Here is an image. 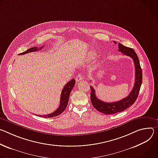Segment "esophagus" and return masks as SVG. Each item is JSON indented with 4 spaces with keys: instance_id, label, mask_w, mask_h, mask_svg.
Instances as JSON below:
<instances>
[{
    "instance_id": "obj_1",
    "label": "esophagus",
    "mask_w": 158,
    "mask_h": 158,
    "mask_svg": "<svg viewBox=\"0 0 158 158\" xmlns=\"http://www.w3.org/2000/svg\"><path fill=\"white\" fill-rule=\"evenodd\" d=\"M83 78V76H82L81 75L79 74V75H78L76 77L75 80H76V81H77V82H79V81H80L81 80H82Z\"/></svg>"
}]
</instances>
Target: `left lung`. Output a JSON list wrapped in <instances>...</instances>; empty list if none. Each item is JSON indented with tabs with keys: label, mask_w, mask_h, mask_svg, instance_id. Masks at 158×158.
Segmentation results:
<instances>
[{
	"label": "left lung",
	"mask_w": 158,
	"mask_h": 158,
	"mask_svg": "<svg viewBox=\"0 0 158 158\" xmlns=\"http://www.w3.org/2000/svg\"><path fill=\"white\" fill-rule=\"evenodd\" d=\"M116 44V41H114ZM118 51L123 53V55L128 56L132 58L135 65V83L133 89L129 95L126 98L119 101L107 103L99 100L95 95V91L92 86H90L91 94L90 100L93 106L100 112L110 115L118 112H120L128 109L135 102L143 81L142 69L140 65L139 60L137 54L132 48L126 47L118 43Z\"/></svg>",
	"instance_id": "1"
}]
</instances>
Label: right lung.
<instances>
[{
    "instance_id": "obj_1",
    "label": "right lung",
    "mask_w": 158,
    "mask_h": 158,
    "mask_svg": "<svg viewBox=\"0 0 158 158\" xmlns=\"http://www.w3.org/2000/svg\"><path fill=\"white\" fill-rule=\"evenodd\" d=\"M44 46H41V48H38V47H33V48H31L29 49L26 50V51L21 52V53L19 54V55H25L27 53H29V52H34L38 50L41 49L42 48H43ZM75 80L74 79H72L70 80L69 81H68L64 86V88L62 90L61 94V97H60V106L54 112L51 114H48V115H37V116H40L41 117H44V118H49V117H56L57 115H60L65 109L66 107H67V105L68 103V100H69V95L70 93H71L72 89H73V87L75 86Z\"/></svg>"
}]
</instances>
